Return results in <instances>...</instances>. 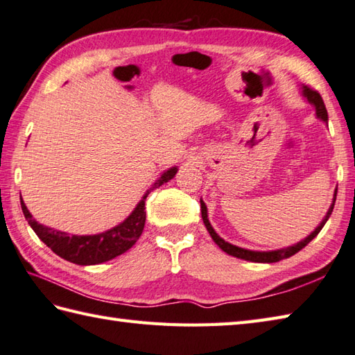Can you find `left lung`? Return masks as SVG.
<instances>
[{
    "instance_id": "obj_1",
    "label": "left lung",
    "mask_w": 355,
    "mask_h": 355,
    "mask_svg": "<svg viewBox=\"0 0 355 355\" xmlns=\"http://www.w3.org/2000/svg\"><path fill=\"white\" fill-rule=\"evenodd\" d=\"M303 95H305L308 98V101L311 104H313L315 107V113L317 116H319L322 121L328 122V112H327V107H324V103L323 99L320 96V93L314 90V89H309V87H303ZM336 198H337V190L334 191V199H332V205L329 207L327 216H324V219L320 222V225L317 227L313 233H311L305 241H302L299 243L293 245V247H288V248H282V250H277V251H250V250H243V248H239L236 247V245H231L228 242L223 241L222 237L218 236V233L213 230L211 223H209L208 220V216H207V207L204 204V200H200V211H202V220H204L205 227L208 230L209 236H211L213 241L219 245V248L222 251H225L227 254L230 256H234V257H239V259H243V260H250V262H259V263H274V262H280L282 259H288L294 256L295 252H299L302 248H305L306 245L313 241V239L320 233V230L323 228L324 223H327V220L329 219V216L332 213V209H334V204H336Z\"/></svg>"
}]
</instances>
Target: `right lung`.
I'll use <instances>...</instances> for the list:
<instances>
[{
    "instance_id": "1",
    "label": "right lung",
    "mask_w": 355,
    "mask_h": 355,
    "mask_svg": "<svg viewBox=\"0 0 355 355\" xmlns=\"http://www.w3.org/2000/svg\"><path fill=\"white\" fill-rule=\"evenodd\" d=\"M176 173V167L165 171L153 184V187L146 193V196L137 204L135 211L124 222L101 234L69 236L67 233H62V231L44 227L36 222L32 218V214L28 213L23 199H21V208H23L24 218L28 222V225L33 228L36 236L55 254L76 265H98L107 262V260H112L116 256H121L122 252H125L133 247L137 239L142 234L144 225H146V199L148 193L155 190V188H159L162 184L168 182L170 179L175 178Z\"/></svg>"
}]
</instances>
